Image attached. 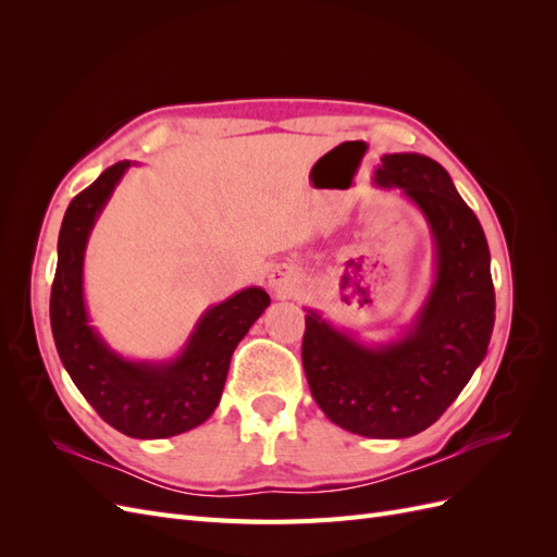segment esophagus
<instances>
[{"label":"esophagus","instance_id":"obj_1","mask_svg":"<svg viewBox=\"0 0 557 557\" xmlns=\"http://www.w3.org/2000/svg\"><path fill=\"white\" fill-rule=\"evenodd\" d=\"M299 285V276H297V269L293 267H276L272 274H269V288H272V293L281 299L285 297H293L295 290Z\"/></svg>","mask_w":557,"mask_h":557}]
</instances>
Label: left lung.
Listing matches in <instances>:
<instances>
[{"label":"left lung","instance_id":"1","mask_svg":"<svg viewBox=\"0 0 557 557\" xmlns=\"http://www.w3.org/2000/svg\"><path fill=\"white\" fill-rule=\"evenodd\" d=\"M376 188H397L432 234V281L416 315L379 344L307 307L301 342L311 395L323 413L369 440L428 430L485 360L495 325L491 250L479 218L444 166L420 153H385Z\"/></svg>","mask_w":557,"mask_h":557}]
</instances>
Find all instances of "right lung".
Here are the masks:
<instances>
[{"mask_svg":"<svg viewBox=\"0 0 557 557\" xmlns=\"http://www.w3.org/2000/svg\"><path fill=\"white\" fill-rule=\"evenodd\" d=\"M132 164L115 162L66 207L50 327L66 374L111 428L134 440H166L201 425L215 411L234 348L272 299L260 285H250L218 301L199 315L174 358L137 360L113 350L90 320L83 267L97 218Z\"/></svg>","mask_w":557,"mask_h":557,"instance_id":"obj_1","label":"right lung"}]
</instances>
